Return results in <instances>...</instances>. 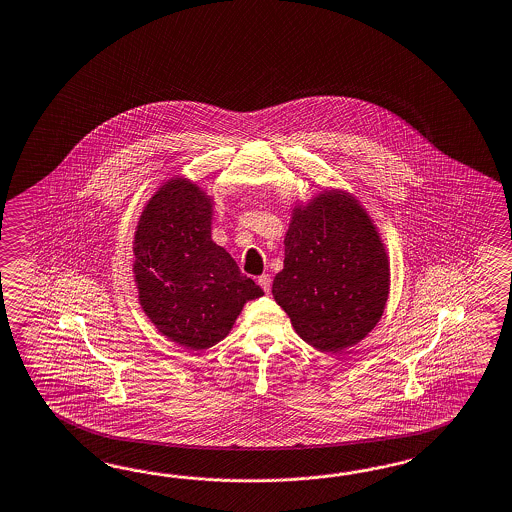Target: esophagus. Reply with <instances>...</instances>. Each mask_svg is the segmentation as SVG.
Returning a JSON list of instances; mask_svg holds the SVG:
<instances>
[{"instance_id": "1", "label": "esophagus", "mask_w": 512, "mask_h": 512, "mask_svg": "<svg viewBox=\"0 0 512 512\" xmlns=\"http://www.w3.org/2000/svg\"><path fill=\"white\" fill-rule=\"evenodd\" d=\"M258 284L262 286L263 291L265 293H269L271 291V276L269 275H262L260 278H258Z\"/></svg>"}]
</instances>
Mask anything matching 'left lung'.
<instances>
[{
  "label": "left lung",
  "mask_w": 512,
  "mask_h": 512,
  "mask_svg": "<svg viewBox=\"0 0 512 512\" xmlns=\"http://www.w3.org/2000/svg\"><path fill=\"white\" fill-rule=\"evenodd\" d=\"M273 297L302 340L338 353L379 323L390 263L379 232L349 193L327 191L295 208Z\"/></svg>",
  "instance_id": "8db88e82"
}]
</instances>
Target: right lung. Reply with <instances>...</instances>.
<instances>
[{
	"instance_id": "obj_1",
	"label": "right lung",
	"mask_w": 512,
	"mask_h": 512,
	"mask_svg": "<svg viewBox=\"0 0 512 512\" xmlns=\"http://www.w3.org/2000/svg\"><path fill=\"white\" fill-rule=\"evenodd\" d=\"M213 202L171 180L146 204L133 241L139 302L163 336L202 351L223 340L243 304L263 289L211 241Z\"/></svg>"
}]
</instances>
